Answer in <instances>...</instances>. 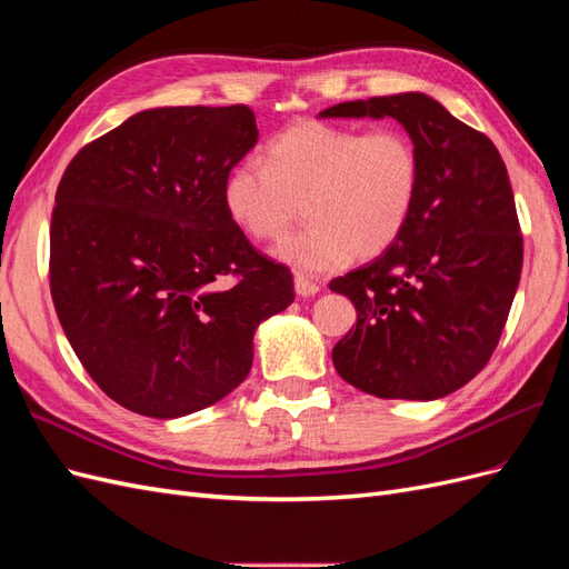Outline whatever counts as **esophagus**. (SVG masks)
Here are the masks:
<instances>
[{
    "mask_svg": "<svg viewBox=\"0 0 569 569\" xmlns=\"http://www.w3.org/2000/svg\"><path fill=\"white\" fill-rule=\"evenodd\" d=\"M295 289H297V295L299 297H316L318 291H320V287L316 284V282H311L308 278H303V274H297L295 278Z\"/></svg>",
    "mask_w": 569,
    "mask_h": 569,
    "instance_id": "obj_1",
    "label": "esophagus"
}]
</instances>
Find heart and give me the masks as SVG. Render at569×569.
I'll list each match as a JSON object with an SVG mask.
<instances>
[{"label": "heart", "instance_id": "b5f03b06", "mask_svg": "<svg viewBox=\"0 0 569 569\" xmlns=\"http://www.w3.org/2000/svg\"><path fill=\"white\" fill-rule=\"evenodd\" d=\"M420 182V151L403 130L303 120L272 137L266 161L230 170L222 203L256 242L284 237L303 203L311 222L274 253L301 272H325L385 253L406 230Z\"/></svg>", "mask_w": 569, "mask_h": 569}]
</instances>
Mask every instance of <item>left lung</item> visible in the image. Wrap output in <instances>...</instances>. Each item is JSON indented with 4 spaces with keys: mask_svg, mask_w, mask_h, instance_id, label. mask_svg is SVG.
Instances as JSON below:
<instances>
[{
    "mask_svg": "<svg viewBox=\"0 0 569 569\" xmlns=\"http://www.w3.org/2000/svg\"><path fill=\"white\" fill-rule=\"evenodd\" d=\"M325 118L391 116L422 163L416 209L372 263L330 282L358 311L337 341V372L380 399L432 401L489 363L522 272L508 170L485 132L420 92L343 101Z\"/></svg>",
    "mask_w": 569,
    "mask_h": 569,
    "instance_id": "obj_1",
    "label": "left lung"
}]
</instances>
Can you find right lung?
Wrapping results in <instances>:
<instances>
[{"label":"right lung","instance_id":"add662e5","mask_svg":"<svg viewBox=\"0 0 569 569\" xmlns=\"http://www.w3.org/2000/svg\"><path fill=\"white\" fill-rule=\"evenodd\" d=\"M253 111L163 107L84 144L49 228V289L82 368L149 418L213 406L244 382L261 320L295 301L287 266L222 203L256 144Z\"/></svg>","mask_w":569,"mask_h":569}]
</instances>
